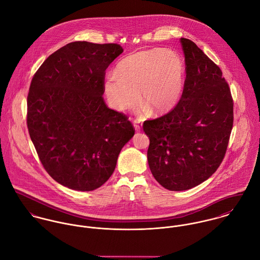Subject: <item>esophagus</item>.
<instances>
[{"instance_id": "1", "label": "esophagus", "mask_w": 260, "mask_h": 260, "mask_svg": "<svg viewBox=\"0 0 260 260\" xmlns=\"http://www.w3.org/2000/svg\"><path fill=\"white\" fill-rule=\"evenodd\" d=\"M134 124H135V129H136L137 132H141V129H142V124H140V121H139V120H135V121H134Z\"/></svg>"}]
</instances>
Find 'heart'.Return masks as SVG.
Returning a JSON list of instances; mask_svg holds the SVG:
<instances>
[{
    "mask_svg": "<svg viewBox=\"0 0 260 260\" xmlns=\"http://www.w3.org/2000/svg\"><path fill=\"white\" fill-rule=\"evenodd\" d=\"M115 75L104 81L109 105L117 111L131 108L138 101L155 114H164L179 103L184 88L185 67L181 57L166 49L134 53L118 62Z\"/></svg>",
    "mask_w": 260,
    "mask_h": 260,
    "instance_id": "obj_1",
    "label": "heart"
}]
</instances>
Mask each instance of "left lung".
Returning a JSON list of instances; mask_svg holds the SVG:
<instances>
[{
    "mask_svg": "<svg viewBox=\"0 0 260 260\" xmlns=\"http://www.w3.org/2000/svg\"><path fill=\"white\" fill-rule=\"evenodd\" d=\"M180 41L186 64L181 100L144 122L151 172L170 191L194 188L216 172L233 126V100L221 69L193 41Z\"/></svg>",
    "mask_w": 260,
    "mask_h": 260,
    "instance_id": "left-lung-1",
    "label": "left lung"
}]
</instances>
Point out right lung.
<instances>
[{
  "mask_svg": "<svg viewBox=\"0 0 260 260\" xmlns=\"http://www.w3.org/2000/svg\"><path fill=\"white\" fill-rule=\"evenodd\" d=\"M122 52L113 43L71 42L51 54L31 81L30 138L47 173L69 189L103 186L135 135L127 117L103 98L105 70Z\"/></svg>",
  "mask_w": 260,
  "mask_h": 260,
  "instance_id": "obj_1",
  "label": "right lung"
}]
</instances>
